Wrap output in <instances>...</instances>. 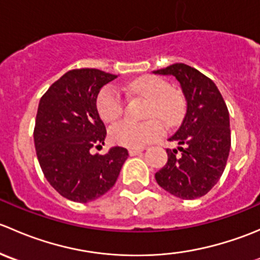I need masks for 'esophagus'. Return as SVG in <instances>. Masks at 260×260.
Returning a JSON list of instances; mask_svg holds the SVG:
<instances>
[{
    "label": "esophagus",
    "mask_w": 260,
    "mask_h": 260,
    "mask_svg": "<svg viewBox=\"0 0 260 260\" xmlns=\"http://www.w3.org/2000/svg\"><path fill=\"white\" fill-rule=\"evenodd\" d=\"M142 151H143V148H131L128 152H129L131 156H136V154L141 153Z\"/></svg>",
    "instance_id": "1"
}]
</instances>
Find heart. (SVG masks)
Instances as JSON below:
<instances>
[{
	"label": "heart",
	"mask_w": 260,
	"mask_h": 260,
	"mask_svg": "<svg viewBox=\"0 0 260 260\" xmlns=\"http://www.w3.org/2000/svg\"><path fill=\"white\" fill-rule=\"evenodd\" d=\"M127 90L133 95L148 99L146 117L151 119L143 123L122 120L109 131L115 145L127 148H142L159 138L167 127L177 125L186 113V99L179 89L170 88V84L156 75H145L131 81ZM125 101L120 91L108 85L101 90L96 98V111L106 122H114L124 112Z\"/></svg>",
	"instance_id": "1"
}]
</instances>
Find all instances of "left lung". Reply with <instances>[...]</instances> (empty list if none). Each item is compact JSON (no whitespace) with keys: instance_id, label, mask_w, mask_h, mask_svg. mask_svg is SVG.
Returning a JSON list of instances; mask_svg holds the SVG:
<instances>
[{"instance_id":"obj_1","label":"left lung","mask_w":260,"mask_h":260,"mask_svg":"<svg viewBox=\"0 0 260 260\" xmlns=\"http://www.w3.org/2000/svg\"><path fill=\"white\" fill-rule=\"evenodd\" d=\"M153 73L174 75L187 102L182 124L169 140L179 147L166 149L167 164L154 177L176 198H201L216 185L226 166L232 145L228 107L214 81L195 68L177 62Z\"/></svg>"}]
</instances>
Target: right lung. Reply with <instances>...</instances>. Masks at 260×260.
<instances>
[{
  "mask_svg": "<svg viewBox=\"0 0 260 260\" xmlns=\"http://www.w3.org/2000/svg\"><path fill=\"white\" fill-rule=\"evenodd\" d=\"M117 75L98 69L65 73L41 96L34 129L36 156L50 185L75 203H89L111 190L128 157L123 147L106 154L107 131L96 111L99 90Z\"/></svg>",
  "mask_w": 260,
  "mask_h": 260,
  "instance_id": "right-lung-1",
  "label": "right lung"
}]
</instances>
